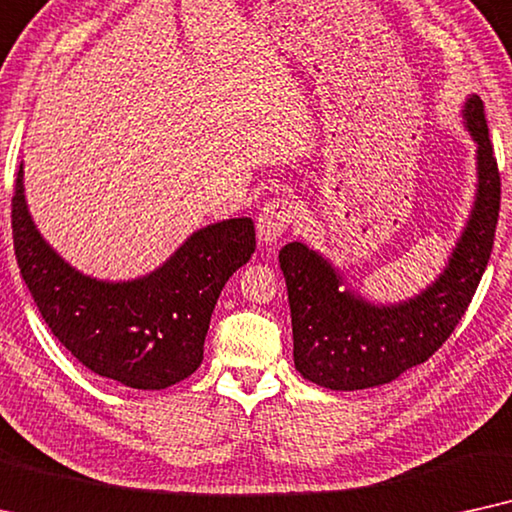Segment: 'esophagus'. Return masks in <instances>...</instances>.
Returning a JSON list of instances; mask_svg holds the SVG:
<instances>
[{"mask_svg":"<svg viewBox=\"0 0 512 512\" xmlns=\"http://www.w3.org/2000/svg\"><path fill=\"white\" fill-rule=\"evenodd\" d=\"M295 220V210L288 199H274L257 215V238L260 243H276Z\"/></svg>","mask_w":512,"mask_h":512,"instance_id":"34e87169","label":"esophagus"}]
</instances>
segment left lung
Wrapping results in <instances>:
<instances>
[{
	"label": "left lung",
	"instance_id": "obj_1",
	"mask_svg": "<svg viewBox=\"0 0 512 512\" xmlns=\"http://www.w3.org/2000/svg\"><path fill=\"white\" fill-rule=\"evenodd\" d=\"M461 114L475 142V201L445 269L419 295L374 304L306 243L292 241L278 252L288 285L292 356L304 379L332 391L388 384L431 358L466 313L492 255L501 177L480 95H468Z\"/></svg>",
	"mask_w": 512,
	"mask_h": 512
}]
</instances>
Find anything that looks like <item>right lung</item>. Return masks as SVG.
<instances>
[{
  "label": "right lung",
  "instance_id": "1",
  "mask_svg": "<svg viewBox=\"0 0 512 512\" xmlns=\"http://www.w3.org/2000/svg\"><path fill=\"white\" fill-rule=\"evenodd\" d=\"M11 206L20 276L46 325L81 365L140 391H161L196 372L217 297L255 252L250 217L196 229L145 276L100 281L74 269L39 234L27 210L23 163Z\"/></svg>",
  "mask_w": 512,
  "mask_h": 512
}]
</instances>
